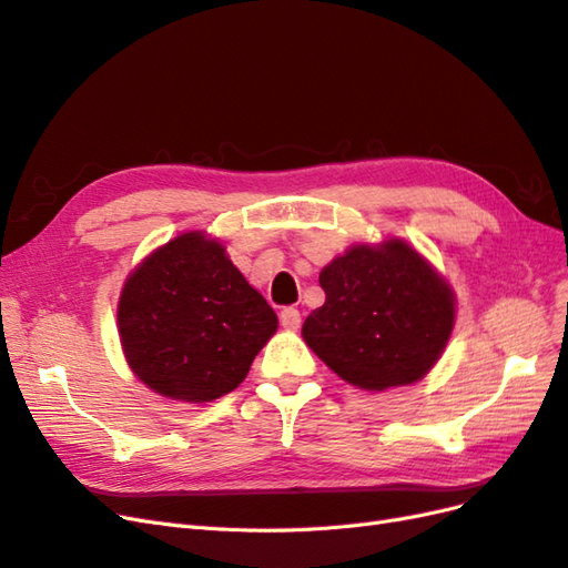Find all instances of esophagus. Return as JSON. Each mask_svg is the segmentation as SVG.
Returning <instances> with one entry per match:
<instances>
[{
	"mask_svg": "<svg viewBox=\"0 0 568 568\" xmlns=\"http://www.w3.org/2000/svg\"><path fill=\"white\" fill-rule=\"evenodd\" d=\"M280 322H282L284 329L296 332L301 326V313L296 311V307H284V311L280 313Z\"/></svg>",
	"mask_w": 568,
	"mask_h": 568,
	"instance_id": "34e87169",
	"label": "esophagus"
}]
</instances>
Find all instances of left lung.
I'll list each match as a JSON object with an SVG mask.
<instances>
[{
    "label": "left lung",
    "mask_w": 568,
    "mask_h": 568,
    "mask_svg": "<svg viewBox=\"0 0 568 568\" xmlns=\"http://www.w3.org/2000/svg\"><path fill=\"white\" fill-rule=\"evenodd\" d=\"M320 286L326 298L303 322V338L359 388L415 384L450 338V286L398 239L351 248L322 270Z\"/></svg>",
    "instance_id": "left-lung-1"
}]
</instances>
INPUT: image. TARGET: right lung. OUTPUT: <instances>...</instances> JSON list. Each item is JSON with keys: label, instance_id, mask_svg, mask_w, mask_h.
Masks as SVG:
<instances>
[{"label": "right lung", "instance_id": "1", "mask_svg": "<svg viewBox=\"0 0 568 568\" xmlns=\"http://www.w3.org/2000/svg\"><path fill=\"white\" fill-rule=\"evenodd\" d=\"M118 332L128 365L165 398L211 403L246 379L277 315L225 246L199 232L151 253L125 282Z\"/></svg>", "mask_w": 568, "mask_h": 568}]
</instances>
